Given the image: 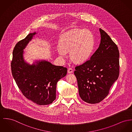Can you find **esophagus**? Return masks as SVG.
Masks as SVG:
<instances>
[{
    "label": "esophagus",
    "mask_w": 132,
    "mask_h": 132,
    "mask_svg": "<svg viewBox=\"0 0 132 132\" xmlns=\"http://www.w3.org/2000/svg\"><path fill=\"white\" fill-rule=\"evenodd\" d=\"M73 72V69L72 68H69L68 69V73H71Z\"/></svg>",
    "instance_id": "esophagus-1"
}]
</instances>
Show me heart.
<instances>
[{
  "label": "heart",
  "instance_id": "obj_1",
  "mask_svg": "<svg viewBox=\"0 0 132 132\" xmlns=\"http://www.w3.org/2000/svg\"><path fill=\"white\" fill-rule=\"evenodd\" d=\"M94 38L88 30H75L64 35L59 41L58 55L65 57V53L70 52L72 60L81 63L89 57L94 46Z\"/></svg>",
  "mask_w": 132,
  "mask_h": 132
}]
</instances>
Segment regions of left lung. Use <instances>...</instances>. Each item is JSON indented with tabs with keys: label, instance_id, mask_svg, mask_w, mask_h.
Wrapping results in <instances>:
<instances>
[{
	"label": "left lung",
	"instance_id": "obj_1",
	"mask_svg": "<svg viewBox=\"0 0 132 132\" xmlns=\"http://www.w3.org/2000/svg\"><path fill=\"white\" fill-rule=\"evenodd\" d=\"M101 43L90 59L75 67L81 99L88 103L102 101L119 75V51L108 34L100 29Z\"/></svg>",
	"mask_w": 132,
	"mask_h": 132
}]
</instances>
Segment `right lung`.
<instances>
[{
	"instance_id": "1",
	"label": "right lung",
	"mask_w": 132,
	"mask_h": 132,
	"mask_svg": "<svg viewBox=\"0 0 132 132\" xmlns=\"http://www.w3.org/2000/svg\"><path fill=\"white\" fill-rule=\"evenodd\" d=\"M37 34H29L15 46L11 72L17 85L26 98L39 105H47L56 99L57 83L66 75L67 69L53 65L45 60H36L32 64L25 60L23 50Z\"/></svg>"
}]
</instances>
